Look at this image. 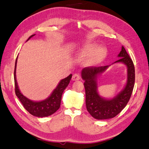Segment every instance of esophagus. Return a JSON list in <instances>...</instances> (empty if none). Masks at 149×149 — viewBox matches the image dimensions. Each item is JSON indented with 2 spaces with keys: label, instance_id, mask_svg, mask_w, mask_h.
<instances>
[{
  "label": "esophagus",
  "instance_id": "obj_1",
  "mask_svg": "<svg viewBox=\"0 0 149 149\" xmlns=\"http://www.w3.org/2000/svg\"><path fill=\"white\" fill-rule=\"evenodd\" d=\"M72 80L73 81H77L80 79V75L79 74H74L72 76Z\"/></svg>",
  "mask_w": 149,
  "mask_h": 149
}]
</instances>
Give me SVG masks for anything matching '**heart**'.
Instances as JSON below:
<instances>
[{"label":"heart","instance_id":"obj_1","mask_svg":"<svg viewBox=\"0 0 149 149\" xmlns=\"http://www.w3.org/2000/svg\"><path fill=\"white\" fill-rule=\"evenodd\" d=\"M89 62L91 64H97L104 57L106 50L103 47H99L96 49L95 45H87L83 49L80 55L81 57H87L91 54Z\"/></svg>","mask_w":149,"mask_h":149}]
</instances>
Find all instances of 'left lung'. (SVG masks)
<instances>
[{"label": "left lung", "mask_w": 149, "mask_h": 149, "mask_svg": "<svg viewBox=\"0 0 149 149\" xmlns=\"http://www.w3.org/2000/svg\"><path fill=\"white\" fill-rule=\"evenodd\" d=\"M119 60L113 63H122L127 66V82L124 88L112 99H107L98 93L97 77L110 65L100 67H86L82 70L81 77L85 81V104L87 110L97 120L112 118L120 113L129 102L135 84V67L132 60L122 46L118 54Z\"/></svg>", "instance_id": "left-lung-1"}]
</instances>
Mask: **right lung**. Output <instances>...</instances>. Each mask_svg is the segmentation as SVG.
Returning <instances> with one entry per match:
<instances>
[{
    "instance_id": "right-lung-1",
    "label": "right lung",
    "mask_w": 149,
    "mask_h": 149,
    "mask_svg": "<svg viewBox=\"0 0 149 149\" xmlns=\"http://www.w3.org/2000/svg\"><path fill=\"white\" fill-rule=\"evenodd\" d=\"M34 35H35L34 34L31 35L28 39L27 40V41L31 39L32 37H33ZM17 60V57L16 60L14 68L15 93H16L17 98L19 99L20 102L23 104L24 107L31 115L37 117H47L54 114V112H56L59 109L60 103H61L62 93L64 92V89L68 85L70 80H71L72 75L70 74L69 76L60 81L58 85L56 87V89L52 91L51 95L47 99L41 100V101H33V100L27 99V97L22 95V93L20 92L18 88L16 76Z\"/></svg>"
}]
</instances>
